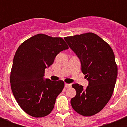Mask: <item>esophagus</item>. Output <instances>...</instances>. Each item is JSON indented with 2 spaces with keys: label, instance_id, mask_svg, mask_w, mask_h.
Listing matches in <instances>:
<instances>
[{
  "label": "esophagus",
  "instance_id": "34e87169",
  "mask_svg": "<svg viewBox=\"0 0 127 127\" xmlns=\"http://www.w3.org/2000/svg\"><path fill=\"white\" fill-rule=\"evenodd\" d=\"M72 86V84H68V83H66L65 84V87L66 88H70Z\"/></svg>",
  "mask_w": 127,
  "mask_h": 127
}]
</instances>
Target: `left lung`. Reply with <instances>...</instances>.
<instances>
[{"instance_id": "8db88e82", "label": "left lung", "mask_w": 127, "mask_h": 127, "mask_svg": "<svg viewBox=\"0 0 127 127\" xmlns=\"http://www.w3.org/2000/svg\"><path fill=\"white\" fill-rule=\"evenodd\" d=\"M64 39L80 59L82 71L89 82L85 90L78 84L72 85L76 95L70 103L80 115L92 116L104 108L113 93L117 76L114 53L107 43L93 33Z\"/></svg>"}]
</instances>
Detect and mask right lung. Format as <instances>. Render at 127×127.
<instances>
[{"mask_svg":"<svg viewBox=\"0 0 127 127\" xmlns=\"http://www.w3.org/2000/svg\"><path fill=\"white\" fill-rule=\"evenodd\" d=\"M67 49L62 37L41 33L29 38L18 48L11 69V89L17 103L27 114L43 117L53 109L64 82L44 80L45 69L53 64L58 53Z\"/></svg>","mask_w":127,"mask_h":127,"instance_id":"add662e5","label":"right lung"}]
</instances>
